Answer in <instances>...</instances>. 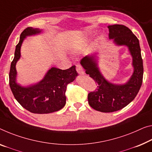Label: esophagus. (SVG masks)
I'll return each instance as SVG.
<instances>
[{
    "label": "esophagus",
    "instance_id": "34e87169",
    "mask_svg": "<svg viewBox=\"0 0 152 152\" xmlns=\"http://www.w3.org/2000/svg\"><path fill=\"white\" fill-rule=\"evenodd\" d=\"M76 70H77V73L79 74H81V75L84 74V71H83V67L81 66L80 64H77L76 65Z\"/></svg>",
    "mask_w": 152,
    "mask_h": 152
}]
</instances>
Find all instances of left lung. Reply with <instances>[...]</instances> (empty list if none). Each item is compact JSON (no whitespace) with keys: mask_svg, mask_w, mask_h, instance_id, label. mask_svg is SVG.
<instances>
[{"mask_svg":"<svg viewBox=\"0 0 152 152\" xmlns=\"http://www.w3.org/2000/svg\"><path fill=\"white\" fill-rule=\"evenodd\" d=\"M108 28L109 38L114 39L118 45L128 47L133 58L134 71L127 83L122 86L113 85L100 73L93 57L86 56L81 60L86 73L98 84L97 89L88 94L89 104L95 110L104 113L120 110L132 102L141 88L143 76V59L137 37L124 25L115 24L109 26Z\"/></svg>","mask_w":152,"mask_h":152,"instance_id":"1","label":"left lung"}]
</instances>
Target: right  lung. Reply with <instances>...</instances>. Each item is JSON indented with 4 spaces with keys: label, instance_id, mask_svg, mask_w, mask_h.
<instances>
[{
    "label": "right lung",
    "instance_id": "right-lung-1",
    "mask_svg": "<svg viewBox=\"0 0 152 152\" xmlns=\"http://www.w3.org/2000/svg\"><path fill=\"white\" fill-rule=\"evenodd\" d=\"M41 30L28 27L21 33L15 48V56L9 71V86L17 101L24 109L33 113H50L59 111L66 104V86L77 75L75 66L66 70L53 68L41 82L28 88H23L15 83L16 62L20 58V48L26 36L39 33Z\"/></svg>",
    "mask_w": 152,
    "mask_h": 152
}]
</instances>
